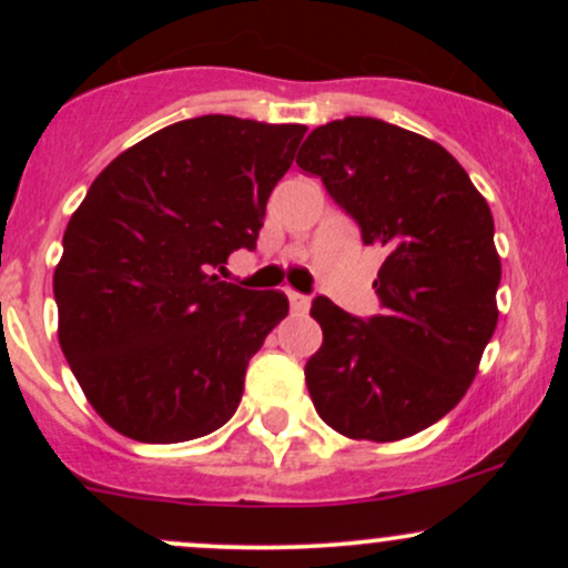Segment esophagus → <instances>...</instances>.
I'll use <instances>...</instances> for the list:
<instances>
[{
  "instance_id": "obj_1",
  "label": "esophagus",
  "mask_w": 568,
  "mask_h": 568,
  "mask_svg": "<svg viewBox=\"0 0 568 568\" xmlns=\"http://www.w3.org/2000/svg\"><path fill=\"white\" fill-rule=\"evenodd\" d=\"M288 302H291L293 312H306V306H310V298H306L304 293H296V291H288Z\"/></svg>"
}]
</instances>
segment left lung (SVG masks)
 Wrapping results in <instances>:
<instances>
[{"label": "left lung", "mask_w": 568, "mask_h": 568, "mask_svg": "<svg viewBox=\"0 0 568 568\" xmlns=\"http://www.w3.org/2000/svg\"><path fill=\"white\" fill-rule=\"evenodd\" d=\"M296 165L384 253L379 315H349L317 296L323 344L304 376L315 410L355 440L422 433L462 400L497 328L501 277L494 219L440 143L374 116H344L306 135Z\"/></svg>", "instance_id": "left-lung-1"}]
</instances>
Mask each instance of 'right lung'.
Masks as SVG:
<instances>
[{
  "label": "right lung",
  "mask_w": 568,
  "mask_h": 568,
  "mask_svg": "<svg viewBox=\"0 0 568 568\" xmlns=\"http://www.w3.org/2000/svg\"><path fill=\"white\" fill-rule=\"evenodd\" d=\"M304 125L205 114L109 162L63 232L58 342L109 427L141 443L232 419L247 361L288 315L280 291L216 275L253 251Z\"/></svg>",
  "instance_id": "obj_1"
}]
</instances>
